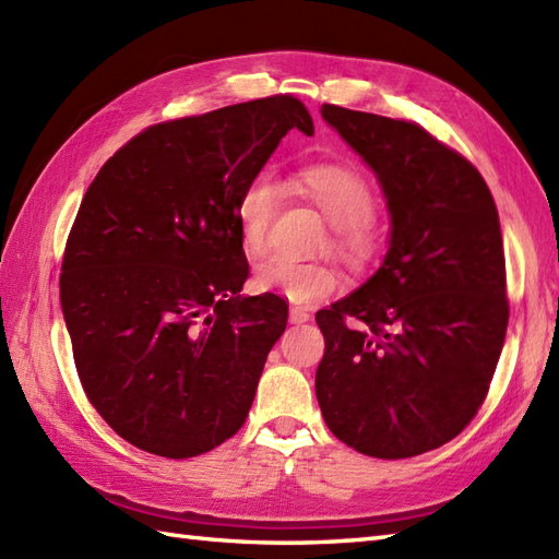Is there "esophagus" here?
I'll list each match as a JSON object with an SVG mask.
<instances>
[{
	"label": "esophagus",
	"instance_id": "1",
	"mask_svg": "<svg viewBox=\"0 0 559 559\" xmlns=\"http://www.w3.org/2000/svg\"><path fill=\"white\" fill-rule=\"evenodd\" d=\"M310 312L302 310V307H290V322L293 324H302V322H310Z\"/></svg>",
	"mask_w": 559,
	"mask_h": 559
}]
</instances>
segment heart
I'll return each mask as SVG.
<instances>
[{
    "instance_id": "obj_1",
    "label": "heart",
    "mask_w": 559,
    "mask_h": 559,
    "mask_svg": "<svg viewBox=\"0 0 559 559\" xmlns=\"http://www.w3.org/2000/svg\"><path fill=\"white\" fill-rule=\"evenodd\" d=\"M302 192L331 221V247L353 271H367L384 252V230L377 223V194L355 168L338 163L310 165L298 175ZM278 185L259 173L245 185L235 204L240 245L249 259L266 252ZM257 286L276 290L295 305H312L341 288V273L326 261H293L273 257L257 269Z\"/></svg>"
}]
</instances>
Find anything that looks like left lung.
Here are the masks:
<instances>
[{
    "label": "left lung",
    "instance_id": "8db88e82",
    "mask_svg": "<svg viewBox=\"0 0 559 559\" xmlns=\"http://www.w3.org/2000/svg\"><path fill=\"white\" fill-rule=\"evenodd\" d=\"M322 117L377 173L394 228L382 269L317 312V401L343 444L411 459L490 391L509 322L500 216L476 165L420 124L329 103Z\"/></svg>",
    "mask_w": 559,
    "mask_h": 559
}]
</instances>
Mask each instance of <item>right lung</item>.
I'll use <instances>...</instances> for the list:
<instances>
[{
    "label": "right lung",
    "instance_id": "add662e5",
    "mask_svg": "<svg viewBox=\"0 0 559 559\" xmlns=\"http://www.w3.org/2000/svg\"><path fill=\"white\" fill-rule=\"evenodd\" d=\"M290 129L314 134L288 93L151 124L81 201L59 276L76 372L148 454L192 459L240 430L286 331V300L240 298L235 204Z\"/></svg>",
    "mask_w": 559,
    "mask_h": 559
}]
</instances>
